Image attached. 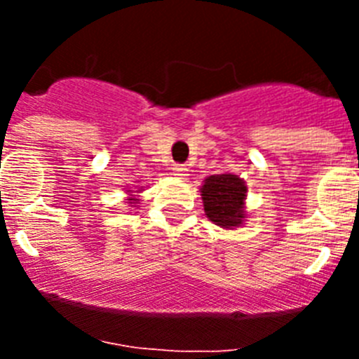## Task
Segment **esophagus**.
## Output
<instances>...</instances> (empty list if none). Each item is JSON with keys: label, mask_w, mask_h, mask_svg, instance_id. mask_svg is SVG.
Here are the masks:
<instances>
[{"label": "esophagus", "mask_w": 359, "mask_h": 359, "mask_svg": "<svg viewBox=\"0 0 359 359\" xmlns=\"http://www.w3.org/2000/svg\"><path fill=\"white\" fill-rule=\"evenodd\" d=\"M174 176H177V177H183V180H185L187 176H189V169H187L185 165H174Z\"/></svg>", "instance_id": "obj_1"}]
</instances>
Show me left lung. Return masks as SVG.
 <instances>
[{
    "label": "left lung",
    "mask_w": 359,
    "mask_h": 359,
    "mask_svg": "<svg viewBox=\"0 0 359 359\" xmlns=\"http://www.w3.org/2000/svg\"><path fill=\"white\" fill-rule=\"evenodd\" d=\"M205 214L221 228H239L246 219V192L248 187L239 176L230 172L205 177L201 185Z\"/></svg>",
    "instance_id": "obj_1"
}]
</instances>
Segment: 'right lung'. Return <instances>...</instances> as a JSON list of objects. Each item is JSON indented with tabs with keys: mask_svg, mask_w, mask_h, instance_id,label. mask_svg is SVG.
Returning a JSON list of instances; mask_svg holds the SVG:
<instances>
[{
	"mask_svg": "<svg viewBox=\"0 0 359 359\" xmlns=\"http://www.w3.org/2000/svg\"><path fill=\"white\" fill-rule=\"evenodd\" d=\"M126 192H128V194H129V198H128L129 205H131V207H136V205H138V201H140V199L136 198L135 192H142V189H138V190H126Z\"/></svg>",
	"mask_w": 359,
	"mask_h": 359,
	"instance_id": "1",
	"label": "right lung"
}]
</instances>
